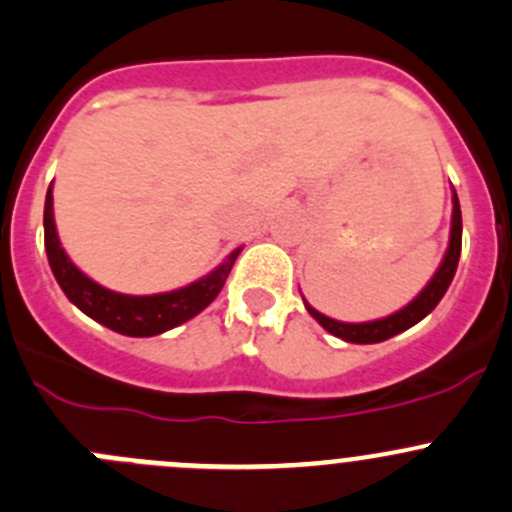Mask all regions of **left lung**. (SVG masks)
I'll use <instances>...</instances> for the list:
<instances>
[{"mask_svg":"<svg viewBox=\"0 0 512 512\" xmlns=\"http://www.w3.org/2000/svg\"><path fill=\"white\" fill-rule=\"evenodd\" d=\"M460 247H463V215H460V202L458 195L453 190V222H450V242H448V250H445L443 262H440L438 272L430 277L428 285L423 287L418 297H415L410 305H405L403 310L393 312L388 317H380V320H370V322H340V320H332V317L322 315L317 312L315 307L307 305V312L325 327L330 335L340 337L345 342H357V345H372V342H382V340H390L395 337L398 332L408 330V327L418 325L423 317H428L430 312L435 310L443 295L448 292L450 282H453L455 270H458V260H460Z\"/></svg>","mask_w":512,"mask_h":512,"instance_id":"1","label":"left lung"}]
</instances>
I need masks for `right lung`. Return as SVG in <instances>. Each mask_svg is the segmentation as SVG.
<instances>
[{"instance_id": "1", "label": "right lung", "mask_w": 512, "mask_h": 512, "mask_svg": "<svg viewBox=\"0 0 512 512\" xmlns=\"http://www.w3.org/2000/svg\"><path fill=\"white\" fill-rule=\"evenodd\" d=\"M52 205V185H49L47 200H44V247H47V260L54 272V280L59 282L72 305H77L84 315L97 320L99 325L109 327V330L119 332V335H162V332L200 315L220 295L237 255L242 252V247L232 250L227 260L220 262L210 275L200 277V280L190 282L180 290L157 292V295H122V292L97 285L92 277L84 275L69 260L67 252L62 250V242H59Z\"/></svg>"}]
</instances>
